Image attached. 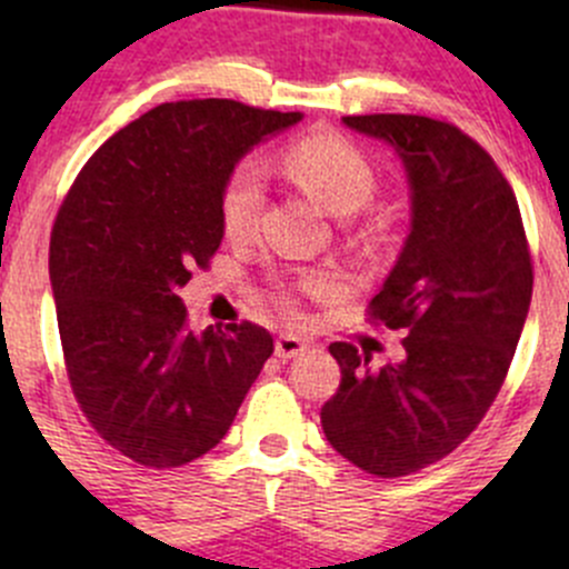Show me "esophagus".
<instances>
[{
  "label": "esophagus",
  "mask_w": 569,
  "mask_h": 569,
  "mask_svg": "<svg viewBox=\"0 0 569 569\" xmlns=\"http://www.w3.org/2000/svg\"><path fill=\"white\" fill-rule=\"evenodd\" d=\"M306 349L308 341L302 336H297V332H280L278 341H274V355H278L280 360L297 358V355H302Z\"/></svg>",
  "instance_id": "esophagus-1"
}]
</instances>
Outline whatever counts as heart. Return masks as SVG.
<instances>
[{
  "label": "heart",
  "instance_id": "b5f03b06",
  "mask_svg": "<svg viewBox=\"0 0 569 569\" xmlns=\"http://www.w3.org/2000/svg\"><path fill=\"white\" fill-rule=\"evenodd\" d=\"M291 178L317 198L332 214H352L363 209L377 187V173L369 157L341 134H313L291 146L283 157ZM263 200V170L258 162H242L233 168L222 187L220 222L231 239L248 237L256 226ZM302 289L317 291L321 278H306Z\"/></svg>",
  "mask_w": 569,
  "mask_h": 569
}]
</instances>
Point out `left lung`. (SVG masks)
<instances>
[{"label": "left lung", "instance_id": "obj_1", "mask_svg": "<svg viewBox=\"0 0 569 569\" xmlns=\"http://www.w3.org/2000/svg\"><path fill=\"white\" fill-rule=\"evenodd\" d=\"M393 148L410 189V233L371 317L405 360L332 343L341 386L321 407L325 438L366 473L396 479L443 460L490 410L531 306V256L518 198L490 153L421 114L341 118Z\"/></svg>", "mask_w": 569, "mask_h": 569}]
</instances>
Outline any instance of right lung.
Listing matches in <instances>:
<instances>
[{
    "label": "right lung",
    "instance_id": "obj_1",
    "mask_svg": "<svg viewBox=\"0 0 569 569\" xmlns=\"http://www.w3.org/2000/svg\"><path fill=\"white\" fill-rule=\"evenodd\" d=\"M300 120L228 99L159 104L109 137L60 206L49 278L68 380L129 460L178 468L214 449L272 355L250 321L189 330L178 289L220 248L233 168Z\"/></svg>",
    "mask_w": 569,
    "mask_h": 569
}]
</instances>
